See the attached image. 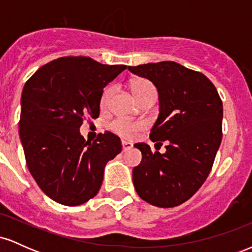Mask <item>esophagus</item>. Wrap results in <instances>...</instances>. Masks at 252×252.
I'll use <instances>...</instances> for the list:
<instances>
[{"label": "esophagus", "mask_w": 252, "mask_h": 252, "mask_svg": "<svg viewBox=\"0 0 252 252\" xmlns=\"http://www.w3.org/2000/svg\"><path fill=\"white\" fill-rule=\"evenodd\" d=\"M122 148H123L124 152H126V150L131 149L132 148V143L126 142V141H122Z\"/></svg>", "instance_id": "34e87169"}]
</instances>
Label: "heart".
Masks as SVG:
<instances>
[{"mask_svg": "<svg viewBox=\"0 0 252 252\" xmlns=\"http://www.w3.org/2000/svg\"><path fill=\"white\" fill-rule=\"evenodd\" d=\"M130 90H131L134 97L137 99L138 103L142 102L143 99H146L147 97L154 96L156 94V89L153 85L152 82H149L148 79H144V78H135L130 82ZM112 92H114V88L111 85L106 86L104 89L102 96H100V106L102 108H106L109 105L110 99H111ZM143 128V124L140 122H130L126 120H120L114 121L111 123V129L114 130L116 134H118L122 137L126 138H131L135 135V132H137L138 130Z\"/></svg>", "mask_w": 252, "mask_h": 252, "instance_id": "1", "label": "heart"}]
</instances>
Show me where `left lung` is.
Segmentation results:
<instances>
[{"label":"left lung","mask_w":252,"mask_h":252,"mask_svg":"<svg viewBox=\"0 0 252 252\" xmlns=\"http://www.w3.org/2000/svg\"><path fill=\"white\" fill-rule=\"evenodd\" d=\"M147 78L158 94V117L150 140L166 142V153L150 150L146 143L134 147L142 161L132 169L138 196L158 207L182 204L209 176L221 142L222 103L206 76L174 62L129 66Z\"/></svg>","instance_id":"obj_1"}]
</instances>
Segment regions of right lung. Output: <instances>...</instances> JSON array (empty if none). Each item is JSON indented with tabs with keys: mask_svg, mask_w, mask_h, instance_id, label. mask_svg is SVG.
I'll use <instances>...</instances> for the list:
<instances>
[{
	"mask_svg": "<svg viewBox=\"0 0 252 252\" xmlns=\"http://www.w3.org/2000/svg\"><path fill=\"white\" fill-rule=\"evenodd\" d=\"M126 68L63 57L41 66L25 84L20 140L32 176L52 200L77 206L94 198L105 164L122 150L112 132L90 142L79 128L85 116H99L103 89Z\"/></svg>",
	"mask_w": 252,
	"mask_h": 252,
	"instance_id": "1",
	"label": "right lung"
}]
</instances>
